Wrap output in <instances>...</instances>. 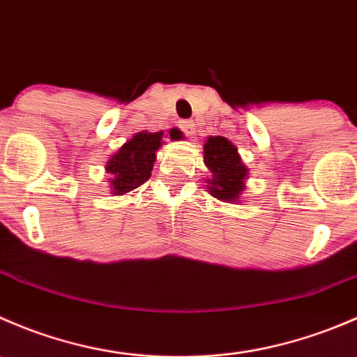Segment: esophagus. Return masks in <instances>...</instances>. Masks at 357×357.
Wrapping results in <instances>:
<instances>
[{
	"instance_id": "obj_1",
	"label": "esophagus",
	"mask_w": 357,
	"mask_h": 357,
	"mask_svg": "<svg viewBox=\"0 0 357 357\" xmlns=\"http://www.w3.org/2000/svg\"><path fill=\"white\" fill-rule=\"evenodd\" d=\"M179 126H181L183 132H185L188 138H193V136H195V122L193 121H183Z\"/></svg>"
}]
</instances>
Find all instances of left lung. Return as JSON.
Wrapping results in <instances>:
<instances>
[{
	"label": "left lung",
	"instance_id": "obj_1",
	"mask_svg": "<svg viewBox=\"0 0 357 357\" xmlns=\"http://www.w3.org/2000/svg\"><path fill=\"white\" fill-rule=\"evenodd\" d=\"M204 162L212 172L207 188L214 199L236 202L245 190L248 169L238 150L225 136H208L204 145Z\"/></svg>",
	"mask_w": 357,
	"mask_h": 357
}]
</instances>
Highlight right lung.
<instances>
[{"label": "right lung", "mask_w": 357, "mask_h": 357, "mask_svg": "<svg viewBox=\"0 0 357 357\" xmlns=\"http://www.w3.org/2000/svg\"><path fill=\"white\" fill-rule=\"evenodd\" d=\"M164 131L158 132H136L129 142L119 149L109 158L105 171L112 178L109 179L110 188L114 195H126L138 188L152 174L153 162L157 158V150L160 149ZM171 139H181L183 132L179 129L169 131Z\"/></svg>", "instance_id": "1"}]
</instances>
